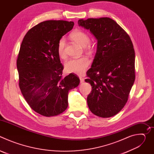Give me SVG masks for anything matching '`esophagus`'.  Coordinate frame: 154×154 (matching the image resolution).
<instances>
[{
  "label": "esophagus",
  "instance_id": "obj_1",
  "mask_svg": "<svg viewBox=\"0 0 154 154\" xmlns=\"http://www.w3.org/2000/svg\"><path fill=\"white\" fill-rule=\"evenodd\" d=\"M79 78H80V82H81V83L84 82V81H85V79H84L83 77L80 76V77H79Z\"/></svg>",
  "mask_w": 154,
  "mask_h": 154
}]
</instances>
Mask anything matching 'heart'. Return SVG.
<instances>
[{
  "instance_id": "heart-1",
  "label": "heart",
  "mask_w": 154,
  "mask_h": 154,
  "mask_svg": "<svg viewBox=\"0 0 154 154\" xmlns=\"http://www.w3.org/2000/svg\"><path fill=\"white\" fill-rule=\"evenodd\" d=\"M71 38L78 43L79 45L84 48L87 51H91L90 38L86 33L82 30H77L73 32L71 35ZM66 39L61 38L58 42L57 53L60 57H65ZM90 65V60L86 57H82L76 59H70L64 63V69L68 73H74L77 74H83Z\"/></svg>"
}]
</instances>
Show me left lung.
<instances>
[{
    "mask_svg": "<svg viewBox=\"0 0 154 154\" xmlns=\"http://www.w3.org/2000/svg\"><path fill=\"white\" fill-rule=\"evenodd\" d=\"M78 24L89 30L97 40V51L87 71L92 91L88 96L90 111L101 118L118 114L127 102L135 79V54L125 31L109 17L79 19Z\"/></svg>",
    "mask_w": 154,
    "mask_h": 154,
    "instance_id": "left-lung-1",
    "label": "left lung"
}]
</instances>
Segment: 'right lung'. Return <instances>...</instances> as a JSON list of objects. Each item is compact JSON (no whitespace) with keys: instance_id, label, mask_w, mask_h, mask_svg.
Instances as JSON below:
<instances>
[{"instance_id":"1","label":"right lung","mask_w":154,"mask_h":154,"mask_svg":"<svg viewBox=\"0 0 154 154\" xmlns=\"http://www.w3.org/2000/svg\"><path fill=\"white\" fill-rule=\"evenodd\" d=\"M74 25L72 21L51 20L29 30L17 59L19 86L30 108L38 114L54 116L68 106V92L80 79L71 73L62 77L63 66L57 53L58 41Z\"/></svg>"}]
</instances>
